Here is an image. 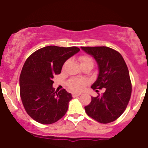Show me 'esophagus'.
Listing matches in <instances>:
<instances>
[{
  "label": "esophagus",
  "instance_id": "obj_1",
  "mask_svg": "<svg viewBox=\"0 0 148 148\" xmlns=\"http://www.w3.org/2000/svg\"><path fill=\"white\" fill-rule=\"evenodd\" d=\"M80 93H72V96L74 97V98H76V97H77V96H80Z\"/></svg>",
  "mask_w": 148,
  "mask_h": 148
}]
</instances>
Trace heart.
I'll use <instances>...</instances> for the list:
<instances>
[{
  "mask_svg": "<svg viewBox=\"0 0 148 148\" xmlns=\"http://www.w3.org/2000/svg\"><path fill=\"white\" fill-rule=\"evenodd\" d=\"M80 65H85L88 63H92L93 61L90 57L88 56H82L80 57ZM87 82L85 79H79V78H72L69 80L68 85L72 90L74 91H81L87 85Z\"/></svg>",
  "mask_w": 148,
  "mask_h": 148,
  "instance_id": "obj_1",
  "label": "heart"
}]
</instances>
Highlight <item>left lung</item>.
<instances>
[{"instance_id":"obj_1","label":"left lung","mask_w":148,"mask_h":148,"mask_svg":"<svg viewBox=\"0 0 148 148\" xmlns=\"http://www.w3.org/2000/svg\"><path fill=\"white\" fill-rule=\"evenodd\" d=\"M96 60L98 75L91 88L105 91L85 106L89 117L102 124L116 120L126 110L132 92L128 67L121 54L106 46L80 47ZM97 91V90H96Z\"/></svg>"}]
</instances>
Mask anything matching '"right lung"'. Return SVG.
Wrapping results in <instances>:
<instances>
[{
    "label": "right lung",
    "instance_id": "add662e5",
    "mask_svg": "<svg viewBox=\"0 0 148 148\" xmlns=\"http://www.w3.org/2000/svg\"><path fill=\"white\" fill-rule=\"evenodd\" d=\"M79 51L75 46H48L33 52L25 61L20 76V97L28 115L35 121L51 124L66 113L72 94L65 89L55 92L52 78Z\"/></svg>",
    "mask_w": 148,
    "mask_h": 148
}]
</instances>
